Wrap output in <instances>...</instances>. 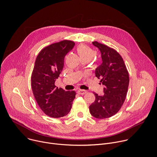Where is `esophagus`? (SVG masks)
<instances>
[{"label": "esophagus", "mask_w": 157, "mask_h": 157, "mask_svg": "<svg viewBox=\"0 0 157 157\" xmlns=\"http://www.w3.org/2000/svg\"><path fill=\"white\" fill-rule=\"evenodd\" d=\"M87 92V91L84 90H78L77 91V93L78 95H85V94Z\"/></svg>", "instance_id": "1"}]
</instances>
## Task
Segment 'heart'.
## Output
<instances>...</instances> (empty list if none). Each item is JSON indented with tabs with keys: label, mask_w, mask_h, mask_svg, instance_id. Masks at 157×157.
Wrapping results in <instances>:
<instances>
[{
	"label": "heart",
	"mask_w": 157,
	"mask_h": 157,
	"mask_svg": "<svg viewBox=\"0 0 157 157\" xmlns=\"http://www.w3.org/2000/svg\"><path fill=\"white\" fill-rule=\"evenodd\" d=\"M77 51L82 60L90 61L96 55V51L91 47L81 44L77 48Z\"/></svg>",
	"instance_id": "heart-1"
}]
</instances>
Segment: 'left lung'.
<instances>
[{"mask_svg": "<svg viewBox=\"0 0 157 157\" xmlns=\"http://www.w3.org/2000/svg\"><path fill=\"white\" fill-rule=\"evenodd\" d=\"M93 44L101 53L102 64L95 71L96 77L105 86L104 95L94 93L95 100L90 106V114L97 119H106L116 114L126 100L129 73L121 56L113 48L97 41Z\"/></svg>", "mask_w": 157, "mask_h": 157, "instance_id": "left-lung-1", "label": "left lung"}]
</instances>
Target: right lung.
I'll list each match as a JSON object with an SVG mask.
<instances>
[{"mask_svg":"<svg viewBox=\"0 0 157 157\" xmlns=\"http://www.w3.org/2000/svg\"><path fill=\"white\" fill-rule=\"evenodd\" d=\"M75 43L63 40L44 48L38 54L31 74V88L41 110L48 116L58 118L70 112L75 98V91H65L55 85L64 67L66 55Z\"/></svg>","mask_w":157,"mask_h":157,"instance_id":"add662e5","label":"right lung"}]
</instances>
